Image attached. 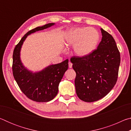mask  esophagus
Instances as JSON below:
<instances>
[{"label":"esophagus","mask_w":131,"mask_h":131,"mask_svg":"<svg viewBox=\"0 0 131 131\" xmlns=\"http://www.w3.org/2000/svg\"><path fill=\"white\" fill-rule=\"evenodd\" d=\"M72 65H73V64L71 63L70 62H69V68H72Z\"/></svg>","instance_id":"1"}]
</instances>
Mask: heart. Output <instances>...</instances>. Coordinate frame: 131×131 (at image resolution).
I'll return each instance as SVG.
<instances>
[{
  "mask_svg": "<svg viewBox=\"0 0 131 131\" xmlns=\"http://www.w3.org/2000/svg\"><path fill=\"white\" fill-rule=\"evenodd\" d=\"M99 40L96 30L87 27L70 30L66 36L68 46H74V51L79 57H85L95 50Z\"/></svg>",
  "mask_w": 131,
  "mask_h": 131,
  "instance_id": "heart-1",
  "label": "heart"
}]
</instances>
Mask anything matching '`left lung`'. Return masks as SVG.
I'll return each instance as SVG.
<instances>
[{"mask_svg": "<svg viewBox=\"0 0 131 131\" xmlns=\"http://www.w3.org/2000/svg\"><path fill=\"white\" fill-rule=\"evenodd\" d=\"M102 38L95 50L85 57L71 58L76 73L74 84L77 96L87 102L105 96L116 84L120 53L113 36L101 28Z\"/></svg>", "mask_w": 131, "mask_h": 131, "instance_id": "8db88e82", "label": "left lung"}]
</instances>
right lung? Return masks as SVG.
<instances>
[{"label": "right lung", "mask_w": 131, "mask_h": 131, "mask_svg": "<svg viewBox=\"0 0 131 131\" xmlns=\"http://www.w3.org/2000/svg\"><path fill=\"white\" fill-rule=\"evenodd\" d=\"M49 23L28 32L14 48L13 55V74L18 85L24 94L31 100L37 102L51 101L58 92V85L68 69V59L60 63L52 65L41 72L32 73L23 65L20 59V50L24 40L29 35L43 30L54 25Z\"/></svg>", "instance_id": "obj_1"}]
</instances>
